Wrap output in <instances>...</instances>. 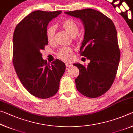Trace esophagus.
Segmentation results:
<instances>
[{
  "label": "esophagus",
  "mask_w": 133,
  "mask_h": 133,
  "mask_svg": "<svg viewBox=\"0 0 133 133\" xmlns=\"http://www.w3.org/2000/svg\"><path fill=\"white\" fill-rule=\"evenodd\" d=\"M66 67H67V68H70V67H71V64L70 63H66Z\"/></svg>",
  "instance_id": "obj_1"
}]
</instances>
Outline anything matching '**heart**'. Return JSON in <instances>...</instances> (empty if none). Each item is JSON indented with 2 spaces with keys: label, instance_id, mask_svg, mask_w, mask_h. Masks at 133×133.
<instances>
[{
  "label": "heart",
  "instance_id": "1",
  "mask_svg": "<svg viewBox=\"0 0 133 133\" xmlns=\"http://www.w3.org/2000/svg\"><path fill=\"white\" fill-rule=\"evenodd\" d=\"M62 26L71 36L75 37L77 35L79 30L78 24L73 20H66L62 23ZM56 28L55 26H50L46 30V37L49 42H53L55 38ZM57 57L62 60L69 61L73 57V51L71 49L66 47L61 48L57 53Z\"/></svg>",
  "mask_w": 133,
  "mask_h": 133
}]
</instances>
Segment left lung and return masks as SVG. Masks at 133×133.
Listing matches in <instances>:
<instances>
[{
    "label": "left lung",
    "instance_id": "1",
    "mask_svg": "<svg viewBox=\"0 0 133 133\" xmlns=\"http://www.w3.org/2000/svg\"><path fill=\"white\" fill-rule=\"evenodd\" d=\"M64 13L83 22L84 35L80 54L90 61L87 67L73 64L80 71L75 79L76 88L87 97H97L111 87L118 69L120 52L115 26L106 16L92 9Z\"/></svg>",
    "mask_w": 133,
    "mask_h": 133
}]
</instances>
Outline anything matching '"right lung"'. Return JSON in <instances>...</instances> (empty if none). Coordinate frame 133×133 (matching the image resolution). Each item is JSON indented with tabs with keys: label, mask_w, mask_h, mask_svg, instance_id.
Returning <instances> with one entry per match:
<instances>
[{
	"label": "right lung",
	"mask_w": 133,
	"mask_h": 133,
	"mask_svg": "<svg viewBox=\"0 0 133 133\" xmlns=\"http://www.w3.org/2000/svg\"><path fill=\"white\" fill-rule=\"evenodd\" d=\"M62 11L36 10L17 24L13 36V63L16 72L27 90L40 98H48L57 93L66 70L58 59L50 64L40 52L48 44L46 30L49 22Z\"/></svg>",
	"instance_id": "add662e5"
}]
</instances>
